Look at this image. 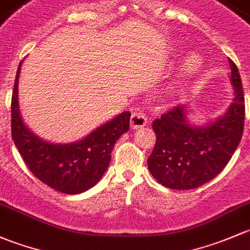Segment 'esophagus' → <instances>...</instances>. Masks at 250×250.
<instances>
[{"label":"esophagus","instance_id":"esophagus-1","mask_svg":"<svg viewBox=\"0 0 250 250\" xmlns=\"http://www.w3.org/2000/svg\"><path fill=\"white\" fill-rule=\"evenodd\" d=\"M130 124H131V128H133V130L142 127V126L146 124V115L144 114L142 110L140 109L135 110V112L132 113V115H131Z\"/></svg>","mask_w":250,"mask_h":250}]
</instances>
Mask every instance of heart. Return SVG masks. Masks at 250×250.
Here are the masks:
<instances>
[{
	"label": "heart",
	"mask_w": 250,
	"mask_h": 250,
	"mask_svg": "<svg viewBox=\"0 0 250 250\" xmlns=\"http://www.w3.org/2000/svg\"><path fill=\"white\" fill-rule=\"evenodd\" d=\"M202 66V60L196 54H190L184 59L182 65V71L184 74H192L199 71Z\"/></svg>",
	"instance_id": "1"
}]
</instances>
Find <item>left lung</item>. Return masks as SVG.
I'll return each instance as SVG.
<instances>
[{"label": "left lung", "mask_w": 250, "mask_h": 250, "mask_svg": "<svg viewBox=\"0 0 250 250\" xmlns=\"http://www.w3.org/2000/svg\"><path fill=\"white\" fill-rule=\"evenodd\" d=\"M229 63L235 97L223 117L203 126L190 125L185 104L154 120L156 142L148 168L164 187L174 190L201 187L223 171L237 149L244 126V95L237 66L231 59Z\"/></svg>", "instance_id": "obj_1"}]
</instances>
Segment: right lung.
Returning a JSON list of instances; mask_svg holds the SVG:
<instances>
[{
    "label": "right lung",
    "instance_id": "obj_1",
    "mask_svg": "<svg viewBox=\"0 0 250 250\" xmlns=\"http://www.w3.org/2000/svg\"><path fill=\"white\" fill-rule=\"evenodd\" d=\"M22 62V61H21ZM18 67L12 95V137L29 169L41 182L56 191L81 194L102 178L110 163V154L123 133L127 132L130 112H124L74 143L43 141L29 130L18 104Z\"/></svg>",
    "mask_w": 250,
    "mask_h": 250
}]
</instances>
